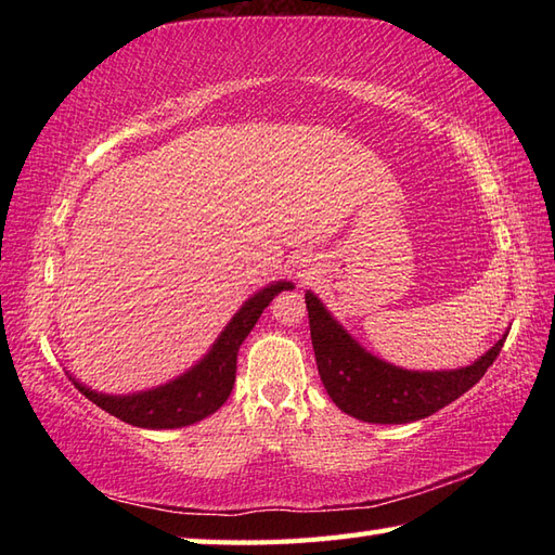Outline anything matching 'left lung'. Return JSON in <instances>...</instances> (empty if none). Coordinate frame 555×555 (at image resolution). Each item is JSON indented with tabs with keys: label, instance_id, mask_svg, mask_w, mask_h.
<instances>
[{
	"label": "left lung",
	"instance_id": "1",
	"mask_svg": "<svg viewBox=\"0 0 555 555\" xmlns=\"http://www.w3.org/2000/svg\"><path fill=\"white\" fill-rule=\"evenodd\" d=\"M305 302H308L317 370H320L328 398L346 415L372 424L424 420L453 403L485 376L508 336L503 334L485 356L467 367L415 372L396 367L364 350L312 291L305 293Z\"/></svg>",
	"mask_w": 555,
	"mask_h": 555
}]
</instances>
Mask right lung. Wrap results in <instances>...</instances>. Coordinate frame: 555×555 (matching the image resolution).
Here are the masks:
<instances>
[{"instance_id": "right-lung-1", "label": "right lung", "mask_w": 555, "mask_h": 555, "mask_svg": "<svg viewBox=\"0 0 555 555\" xmlns=\"http://www.w3.org/2000/svg\"><path fill=\"white\" fill-rule=\"evenodd\" d=\"M291 281H274V284L257 291L253 298H247L241 310L233 314V320L223 326L219 338L211 344L207 356L193 364L191 370L183 372L176 379L147 388V391H135L126 396H112L92 391L90 386L80 384L76 376H70L78 391L92 400L109 415L119 417L126 424L143 429H179L195 424L217 412L227 398L235 382V360H238V348L247 334L253 332L259 314L264 312L267 305L279 296L281 291H291Z\"/></svg>"}]
</instances>
